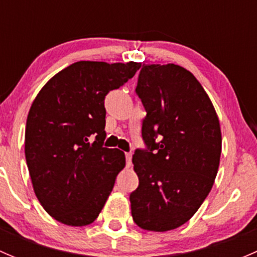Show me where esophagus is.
I'll use <instances>...</instances> for the list:
<instances>
[{"label": "esophagus", "mask_w": 257, "mask_h": 257, "mask_svg": "<svg viewBox=\"0 0 257 257\" xmlns=\"http://www.w3.org/2000/svg\"><path fill=\"white\" fill-rule=\"evenodd\" d=\"M125 160H126V165L131 167L132 165V153H125Z\"/></svg>", "instance_id": "1"}]
</instances>
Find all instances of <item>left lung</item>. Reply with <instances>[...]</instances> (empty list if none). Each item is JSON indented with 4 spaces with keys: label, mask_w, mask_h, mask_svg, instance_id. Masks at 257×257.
<instances>
[{
    "label": "left lung",
    "mask_w": 257,
    "mask_h": 257,
    "mask_svg": "<svg viewBox=\"0 0 257 257\" xmlns=\"http://www.w3.org/2000/svg\"><path fill=\"white\" fill-rule=\"evenodd\" d=\"M137 94L147 116V150L133 155L139 186L132 216L149 231H169L191 219L211 190L221 155V131L203 85L178 64H143Z\"/></svg>",
    "instance_id": "1"
}]
</instances>
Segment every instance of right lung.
<instances>
[{"instance_id": "obj_1", "label": "right lung", "mask_w": 257, "mask_h": 257, "mask_svg": "<svg viewBox=\"0 0 257 257\" xmlns=\"http://www.w3.org/2000/svg\"><path fill=\"white\" fill-rule=\"evenodd\" d=\"M142 64L79 61L43 85L28 112L25 154L33 190L57 221H94L125 167L119 149L103 147L104 97Z\"/></svg>"}]
</instances>
